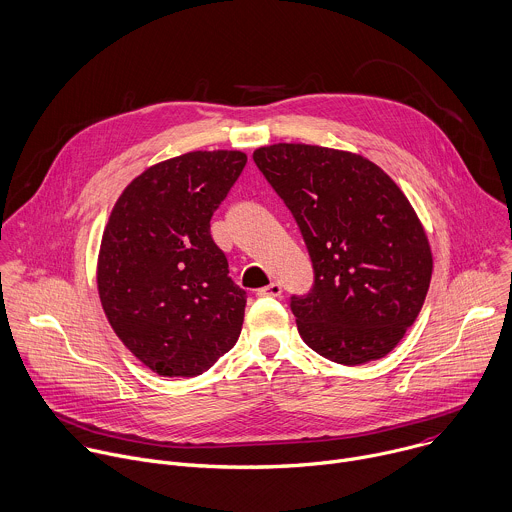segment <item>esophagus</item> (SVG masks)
<instances>
[{
  "mask_svg": "<svg viewBox=\"0 0 512 512\" xmlns=\"http://www.w3.org/2000/svg\"><path fill=\"white\" fill-rule=\"evenodd\" d=\"M281 285L279 283H269L267 287H261V289H257V295H261V297H279L281 295Z\"/></svg>",
  "mask_w": 512,
  "mask_h": 512,
  "instance_id": "obj_1",
  "label": "esophagus"
}]
</instances>
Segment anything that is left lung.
I'll return each mask as SVG.
<instances>
[{
    "mask_svg": "<svg viewBox=\"0 0 512 512\" xmlns=\"http://www.w3.org/2000/svg\"><path fill=\"white\" fill-rule=\"evenodd\" d=\"M295 217L315 285L291 297L303 342L360 366L388 356L416 321L432 279L426 231L402 189L370 158L279 142L253 152Z\"/></svg>",
    "mask_w": 512,
    "mask_h": 512,
    "instance_id": "1",
    "label": "left lung"
}]
</instances>
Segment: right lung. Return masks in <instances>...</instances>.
<instances>
[{
    "label": "right lung",
    "mask_w": 512,
    "mask_h": 512,
    "mask_svg": "<svg viewBox=\"0 0 512 512\" xmlns=\"http://www.w3.org/2000/svg\"><path fill=\"white\" fill-rule=\"evenodd\" d=\"M245 162L241 150L160 160L112 207L96 263L100 303L120 342L158 376H199L237 344L247 299L211 217Z\"/></svg>",
    "instance_id": "obj_1"
}]
</instances>
